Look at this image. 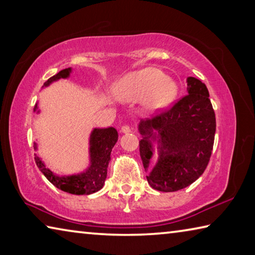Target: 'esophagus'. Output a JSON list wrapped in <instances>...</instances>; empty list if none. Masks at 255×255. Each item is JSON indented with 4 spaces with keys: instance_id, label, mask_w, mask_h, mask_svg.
I'll list each match as a JSON object with an SVG mask.
<instances>
[{
    "instance_id": "34e87169",
    "label": "esophagus",
    "mask_w": 255,
    "mask_h": 255,
    "mask_svg": "<svg viewBox=\"0 0 255 255\" xmlns=\"http://www.w3.org/2000/svg\"><path fill=\"white\" fill-rule=\"evenodd\" d=\"M120 131H122L123 133H128L130 132V127L127 126V125H125V126L122 127V129H120Z\"/></svg>"
}]
</instances>
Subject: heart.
I'll return each instance as SVG.
<instances>
[{
	"instance_id": "b5f03b06",
	"label": "heart",
	"mask_w": 255,
	"mask_h": 255,
	"mask_svg": "<svg viewBox=\"0 0 255 255\" xmlns=\"http://www.w3.org/2000/svg\"><path fill=\"white\" fill-rule=\"evenodd\" d=\"M114 92L124 102L146 100L148 110L157 112L173 105L179 94V85L158 68L146 67L122 77L115 84Z\"/></svg>"
}]
</instances>
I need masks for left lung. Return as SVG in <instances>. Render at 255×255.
<instances>
[{
    "label": "left lung",
    "instance_id": "1",
    "mask_svg": "<svg viewBox=\"0 0 255 255\" xmlns=\"http://www.w3.org/2000/svg\"><path fill=\"white\" fill-rule=\"evenodd\" d=\"M188 96L171 109L141 120L139 152L150 187L173 192L188 187L204 173L213 150L216 118L209 92L196 77L187 79ZM158 148L159 157L149 171L150 159Z\"/></svg>",
    "mask_w": 255,
    "mask_h": 255
}]
</instances>
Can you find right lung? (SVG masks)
<instances>
[{"mask_svg": "<svg viewBox=\"0 0 255 255\" xmlns=\"http://www.w3.org/2000/svg\"><path fill=\"white\" fill-rule=\"evenodd\" d=\"M72 73V68L68 67L62 70L57 74L51 76L50 79L45 82V86L50 85L53 82L58 81L60 79H68ZM34 112L39 114L38 110V103L34 106ZM118 140V131L114 127L109 128H93L90 135L89 140V155H90V164L88 169H85L81 173L72 174V175H58L54 173L53 171L46 167L44 162L40 157L36 155L34 161L37 166L42 172L49 182L53 183L56 188L62 191H65L72 195H91L102 189L103 184L107 178V169L110 162L111 150L114 148L115 144ZM37 143H34V149L37 150Z\"/></svg>", "mask_w": 255, "mask_h": 255, "instance_id": "1", "label": "right lung"}]
</instances>
